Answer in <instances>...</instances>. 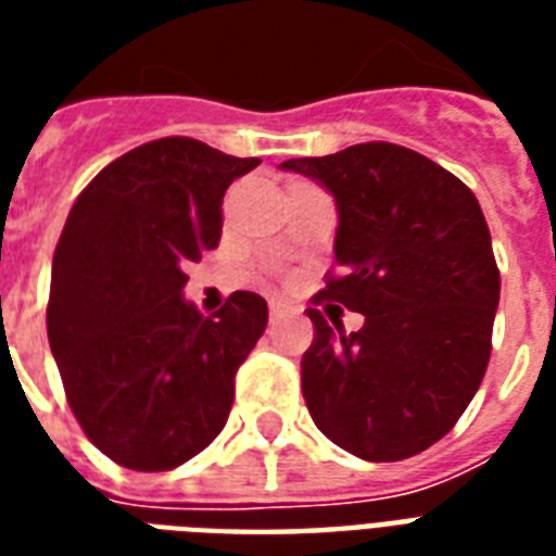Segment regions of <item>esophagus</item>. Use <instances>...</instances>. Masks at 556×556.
Listing matches in <instances>:
<instances>
[{
	"mask_svg": "<svg viewBox=\"0 0 556 556\" xmlns=\"http://www.w3.org/2000/svg\"><path fill=\"white\" fill-rule=\"evenodd\" d=\"M288 312L286 303H279V300H270V320H279L282 314Z\"/></svg>",
	"mask_w": 556,
	"mask_h": 556,
	"instance_id": "34e87169",
	"label": "esophagus"
}]
</instances>
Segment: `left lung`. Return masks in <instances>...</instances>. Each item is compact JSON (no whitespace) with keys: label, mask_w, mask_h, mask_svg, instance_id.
<instances>
[{"label":"left lung","mask_w":556,"mask_h":556,"mask_svg":"<svg viewBox=\"0 0 556 556\" xmlns=\"http://www.w3.org/2000/svg\"><path fill=\"white\" fill-rule=\"evenodd\" d=\"M338 207V277L317 300L364 314L346 334L308 308L303 395L317 430L366 462L444 439L491 361L500 268L479 201L453 173L395 143L282 161Z\"/></svg>","instance_id":"obj_1"}]
</instances>
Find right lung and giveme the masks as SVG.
<instances>
[{"mask_svg":"<svg viewBox=\"0 0 556 556\" xmlns=\"http://www.w3.org/2000/svg\"><path fill=\"white\" fill-rule=\"evenodd\" d=\"M256 164L161 138L112 161L68 213L48 343L91 444L129 470H173L225 430L236 369L268 326L251 291L213 317L185 296V265L218 244L225 190Z\"/></svg>","mask_w":556,"mask_h":556,"instance_id":"right-lung-1","label":"right lung"}]
</instances>
